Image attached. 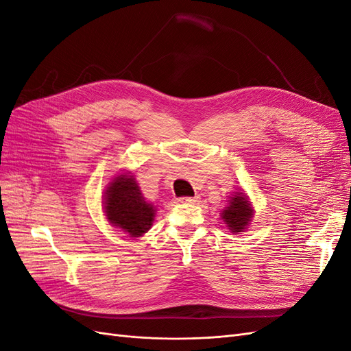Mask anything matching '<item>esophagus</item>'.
I'll return each instance as SVG.
<instances>
[{"instance_id":"34e87169","label":"esophagus","mask_w":351,"mask_h":351,"mask_svg":"<svg viewBox=\"0 0 351 351\" xmlns=\"http://www.w3.org/2000/svg\"><path fill=\"white\" fill-rule=\"evenodd\" d=\"M199 196H195V197H180L178 202L180 204H195V202H197Z\"/></svg>"}]
</instances>
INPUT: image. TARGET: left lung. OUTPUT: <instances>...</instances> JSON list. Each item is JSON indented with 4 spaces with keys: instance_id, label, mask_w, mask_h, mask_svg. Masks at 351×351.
<instances>
[{
    "instance_id": "obj_1",
    "label": "left lung",
    "mask_w": 351,
    "mask_h": 351,
    "mask_svg": "<svg viewBox=\"0 0 351 351\" xmlns=\"http://www.w3.org/2000/svg\"><path fill=\"white\" fill-rule=\"evenodd\" d=\"M254 209L249 196L244 192H234L230 197L226 208L221 210V218L232 234L244 232L252 224Z\"/></svg>"
}]
</instances>
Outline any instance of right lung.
<instances>
[{
	"instance_id": "add662e5",
	"label": "right lung",
	"mask_w": 351,
	"mask_h": 351,
	"mask_svg": "<svg viewBox=\"0 0 351 351\" xmlns=\"http://www.w3.org/2000/svg\"><path fill=\"white\" fill-rule=\"evenodd\" d=\"M102 209L112 227L134 239L149 231L156 214V206L145 199L136 177L125 169L115 174L105 187Z\"/></svg>"
}]
</instances>
